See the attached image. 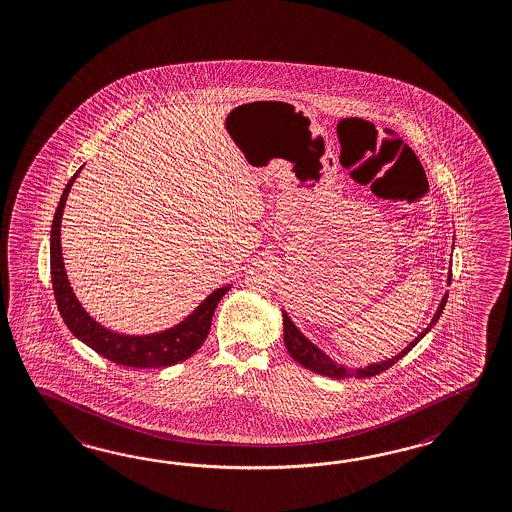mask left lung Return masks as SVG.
I'll return each mask as SVG.
<instances>
[{
    "instance_id": "obj_1",
    "label": "left lung",
    "mask_w": 512,
    "mask_h": 512,
    "mask_svg": "<svg viewBox=\"0 0 512 512\" xmlns=\"http://www.w3.org/2000/svg\"><path fill=\"white\" fill-rule=\"evenodd\" d=\"M450 282H452V271H450V276H448V284H450ZM446 298H448V293L442 298V302H440L439 309H437L433 321L429 322L428 328L420 333L411 345L405 346V350H402V352H400L398 356H394L393 359L381 361V363H376V365H369V367H365V369H345L343 365H337L333 359L326 356L317 346L313 345L311 341H308L302 333L298 332L297 326L291 322V319L287 317L286 311H284L282 315H284V341H286L287 352H289V356L293 357L297 363H300L304 369L313 370V372H317V374H321V376H330V378H346V376H348V378H370V376H378L383 370L391 369L394 363H398V361L431 330V326L439 321L440 313H442V309L446 306Z\"/></svg>"
}]
</instances>
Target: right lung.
I'll return each instance as SVG.
<instances>
[{"mask_svg":"<svg viewBox=\"0 0 512 512\" xmlns=\"http://www.w3.org/2000/svg\"><path fill=\"white\" fill-rule=\"evenodd\" d=\"M81 169L83 167H79V171L73 175L62 191L57 212L53 217V225H51V249H49L51 284H53V293H55L62 319L70 328V332L79 341H83L84 345L96 350L99 356L107 357L123 367L156 369V367H169L188 359L201 348L204 339L208 337L215 308L219 300L225 297L230 286L215 289L214 293L206 298L188 319H184L175 328H169L166 332L153 333V335H121V333L110 332L99 322L94 321L73 295V289L64 271L62 250H60V221H62L64 204Z\"/></svg>","mask_w":512,"mask_h":512,"instance_id":"add662e5","label":"right lung"}]
</instances>
